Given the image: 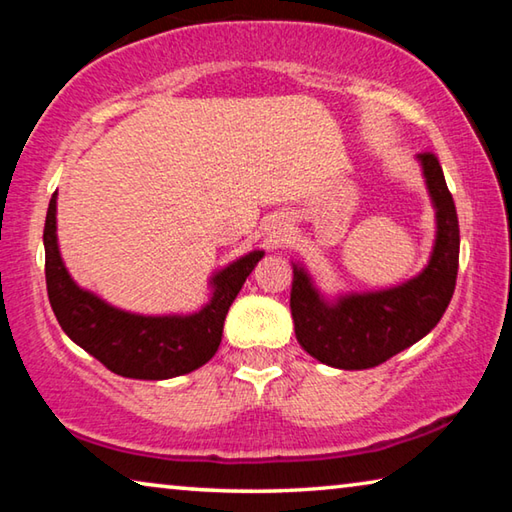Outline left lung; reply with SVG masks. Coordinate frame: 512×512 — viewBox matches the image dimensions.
<instances>
[{"label": "left lung", "instance_id": "1", "mask_svg": "<svg viewBox=\"0 0 512 512\" xmlns=\"http://www.w3.org/2000/svg\"><path fill=\"white\" fill-rule=\"evenodd\" d=\"M436 205L438 235L427 268L402 287L348 296L327 305L302 268L293 266L291 316L302 350L343 370L375 368L427 336L443 318L456 289L458 216L436 153L420 155Z\"/></svg>", "mask_w": 512, "mask_h": 512}]
</instances>
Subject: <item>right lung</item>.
<instances>
[{
	"instance_id": "1",
	"label": "right lung",
	"mask_w": 512,
	"mask_h": 512,
	"mask_svg": "<svg viewBox=\"0 0 512 512\" xmlns=\"http://www.w3.org/2000/svg\"><path fill=\"white\" fill-rule=\"evenodd\" d=\"M47 296L63 332L110 372L131 379L187 375L219 350L225 314L253 273L262 250H255L214 275V296L192 316H135L106 305L79 289L69 277L56 241V194L45 221Z\"/></svg>"
}]
</instances>
